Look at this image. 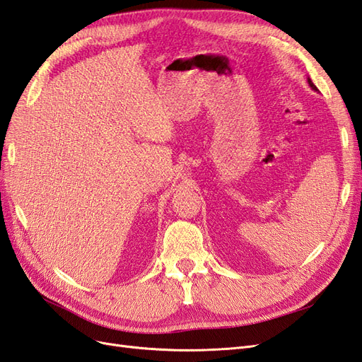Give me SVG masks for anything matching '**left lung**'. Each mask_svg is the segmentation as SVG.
<instances>
[{
	"instance_id": "1",
	"label": "left lung",
	"mask_w": 362,
	"mask_h": 362,
	"mask_svg": "<svg viewBox=\"0 0 362 362\" xmlns=\"http://www.w3.org/2000/svg\"><path fill=\"white\" fill-rule=\"evenodd\" d=\"M308 83H310V86H311V87H313V89H315V86H314V84H313V81H311V80H308Z\"/></svg>"
}]
</instances>
